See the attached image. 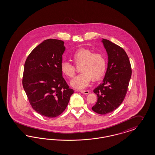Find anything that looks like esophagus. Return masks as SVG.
Returning a JSON list of instances; mask_svg holds the SVG:
<instances>
[{"mask_svg":"<svg viewBox=\"0 0 155 155\" xmlns=\"http://www.w3.org/2000/svg\"><path fill=\"white\" fill-rule=\"evenodd\" d=\"M80 92L81 93L85 94H89L90 93L89 91H81Z\"/></svg>","mask_w":155,"mask_h":155,"instance_id":"obj_1","label":"esophagus"}]
</instances>
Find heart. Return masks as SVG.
I'll return each mask as SVG.
<instances>
[{
  "instance_id": "1",
  "label": "heart",
  "mask_w": 155,
  "mask_h": 155,
  "mask_svg": "<svg viewBox=\"0 0 155 155\" xmlns=\"http://www.w3.org/2000/svg\"><path fill=\"white\" fill-rule=\"evenodd\" d=\"M75 64H80V74L71 81L70 85L77 89L85 88L91 79L93 81L101 80L107 69V61L101 54L93 53L88 48L78 49L71 57ZM61 71L68 78H72L75 74L74 67L64 62L61 65Z\"/></svg>"
}]
</instances>
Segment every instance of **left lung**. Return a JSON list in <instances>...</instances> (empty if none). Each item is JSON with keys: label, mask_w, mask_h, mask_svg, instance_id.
Returning <instances> with one entry per match:
<instances>
[{"label": "left lung", "mask_w": 155, "mask_h": 155, "mask_svg": "<svg viewBox=\"0 0 155 155\" xmlns=\"http://www.w3.org/2000/svg\"><path fill=\"white\" fill-rule=\"evenodd\" d=\"M107 54V67L103 82L94 89L98 97L92 110L100 114L112 112L121 103L128 91L132 70L128 55L116 44L102 39Z\"/></svg>", "instance_id": "1"}]
</instances>
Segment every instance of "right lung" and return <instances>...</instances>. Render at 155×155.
Returning a JSON list of instances; mask_svg holds the SVG:
<instances>
[{
    "label": "right lung",
    "instance_id": "right-lung-1",
    "mask_svg": "<svg viewBox=\"0 0 155 155\" xmlns=\"http://www.w3.org/2000/svg\"><path fill=\"white\" fill-rule=\"evenodd\" d=\"M64 42L45 40L34 48L25 62L22 84L32 108L45 117H57L68 106L74 91L61 71Z\"/></svg>",
    "mask_w": 155,
    "mask_h": 155
}]
</instances>
